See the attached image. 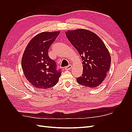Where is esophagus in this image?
Returning a JSON list of instances; mask_svg holds the SVG:
<instances>
[{
	"instance_id": "1",
	"label": "esophagus",
	"mask_w": 132,
	"mask_h": 132,
	"mask_svg": "<svg viewBox=\"0 0 132 132\" xmlns=\"http://www.w3.org/2000/svg\"><path fill=\"white\" fill-rule=\"evenodd\" d=\"M71 68H72V65H71V64H69L68 66H67V67H65V70H70V69H71Z\"/></svg>"
}]
</instances>
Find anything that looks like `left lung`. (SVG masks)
Wrapping results in <instances>:
<instances>
[{
  "mask_svg": "<svg viewBox=\"0 0 132 132\" xmlns=\"http://www.w3.org/2000/svg\"><path fill=\"white\" fill-rule=\"evenodd\" d=\"M65 35L82 58V74L77 78V82L91 88L98 86L105 79L111 62L104 43L98 36L87 30L68 31Z\"/></svg>",
  "mask_w": 132,
  "mask_h": 132,
  "instance_id": "1",
  "label": "left lung"
}]
</instances>
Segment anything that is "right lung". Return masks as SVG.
<instances>
[{
    "mask_svg": "<svg viewBox=\"0 0 132 132\" xmlns=\"http://www.w3.org/2000/svg\"><path fill=\"white\" fill-rule=\"evenodd\" d=\"M60 32H43L37 35L28 44L22 55L23 73L32 85L46 89L58 82L62 70L48 55V50Z\"/></svg>",
    "mask_w": 132,
    "mask_h": 132,
    "instance_id": "obj_1",
    "label": "right lung"
}]
</instances>
